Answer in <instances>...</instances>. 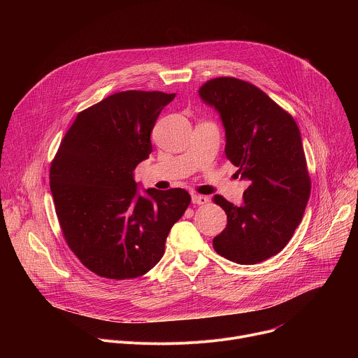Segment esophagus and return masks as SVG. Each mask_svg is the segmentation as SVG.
<instances>
[{
	"instance_id": "obj_1",
	"label": "esophagus",
	"mask_w": 358,
	"mask_h": 358,
	"mask_svg": "<svg viewBox=\"0 0 358 358\" xmlns=\"http://www.w3.org/2000/svg\"><path fill=\"white\" fill-rule=\"evenodd\" d=\"M208 201L210 198L206 195H199V194L192 195V203H195V206H206Z\"/></svg>"
}]
</instances>
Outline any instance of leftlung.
I'll return each mask as SVG.
<instances>
[{
  "mask_svg": "<svg viewBox=\"0 0 358 358\" xmlns=\"http://www.w3.org/2000/svg\"><path fill=\"white\" fill-rule=\"evenodd\" d=\"M198 93L220 112L225 156L238 167L236 174L249 180L241 207L222 195L213 198L228 217L214 249L239 265L259 264L287 245L310 196L299 127L289 112L246 80L214 78Z\"/></svg>",
  "mask_w": 358,
  "mask_h": 358,
  "instance_id": "obj_1",
  "label": "left lung"
}]
</instances>
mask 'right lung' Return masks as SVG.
<instances>
[{"mask_svg": "<svg viewBox=\"0 0 358 358\" xmlns=\"http://www.w3.org/2000/svg\"><path fill=\"white\" fill-rule=\"evenodd\" d=\"M176 93L126 90L78 113L50 163L62 235L89 271L133 279L163 258L171 227L191 195L182 188L137 195L133 170L152 150L150 134Z\"/></svg>", "mask_w": 358, "mask_h": 358, "instance_id": "obj_1", "label": "right lung"}]
</instances>
